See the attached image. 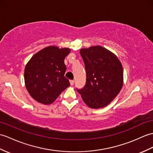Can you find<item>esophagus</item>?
Instances as JSON below:
<instances>
[{
  "label": "esophagus",
  "mask_w": 153,
  "mask_h": 153,
  "mask_svg": "<svg viewBox=\"0 0 153 153\" xmlns=\"http://www.w3.org/2000/svg\"><path fill=\"white\" fill-rule=\"evenodd\" d=\"M70 85H74V80H70Z\"/></svg>",
  "instance_id": "1"
}]
</instances>
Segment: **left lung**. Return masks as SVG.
Segmentation results:
<instances>
[{
	"label": "left lung",
	"mask_w": 153,
	"mask_h": 153,
	"mask_svg": "<svg viewBox=\"0 0 153 153\" xmlns=\"http://www.w3.org/2000/svg\"><path fill=\"white\" fill-rule=\"evenodd\" d=\"M86 70V84L77 89L88 107L99 109L111 103L123 85V68L117 56L100 45L80 50Z\"/></svg>",
	"instance_id": "8db88e82"
}]
</instances>
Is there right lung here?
I'll return each mask as SVG.
<instances>
[{
    "mask_svg": "<svg viewBox=\"0 0 153 153\" xmlns=\"http://www.w3.org/2000/svg\"><path fill=\"white\" fill-rule=\"evenodd\" d=\"M70 52L69 48L48 46L27 62L24 71L25 83L34 100L42 104H51L70 86L69 80L65 77V59Z\"/></svg>",
    "mask_w": 153,
    "mask_h": 153,
    "instance_id": "1",
    "label": "right lung"
}]
</instances>
